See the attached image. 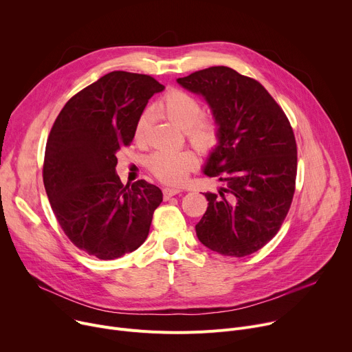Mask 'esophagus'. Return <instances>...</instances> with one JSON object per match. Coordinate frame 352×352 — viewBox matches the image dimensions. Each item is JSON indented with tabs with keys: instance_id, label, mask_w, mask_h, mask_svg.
<instances>
[{
	"instance_id": "esophagus-1",
	"label": "esophagus",
	"mask_w": 352,
	"mask_h": 352,
	"mask_svg": "<svg viewBox=\"0 0 352 352\" xmlns=\"http://www.w3.org/2000/svg\"><path fill=\"white\" fill-rule=\"evenodd\" d=\"M181 192L179 189H174V188H164L163 189V195H164V199H170L171 197H175Z\"/></svg>"
}]
</instances>
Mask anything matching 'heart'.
I'll return each mask as SVG.
<instances>
[{"mask_svg":"<svg viewBox=\"0 0 352 352\" xmlns=\"http://www.w3.org/2000/svg\"><path fill=\"white\" fill-rule=\"evenodd\" d=\"M163 115L185 131L188 142L199 153L209 154L220 143V124L213 116H205L201 101L179 88H171L158 101ZM151 123V112L144 111L135 129V138L142 142ZM197 166L195 157L189 151H157L148 158V170L164 184L179 185L186 181Z\"/></svg>","mask_w":352,"mask_h":352,"instance_id":"b5f03b06","label":"heart"}]
</instances>
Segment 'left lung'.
Wrapping results in <instances>:
<instances>
[{
    "label": "left lung",
    "instance_id": "1",
    "mask_svg": "<svg viewBox=\"0 0 352 352\" xmlns=\"http://www.w3.org/2000/svg\"><path fill=\"white\" fill-rule=\"evenodd\" d=\"M177 81L202 94L220 124V143L205 174L228 186L205 194L209 204L197 236L212 251L245 257L275 237L289 212L298 173L291 122L257 80L230 67H209Z\"/></svg>",
    "mask_w": 352,
    "mask_h": 352
}]
</instances>
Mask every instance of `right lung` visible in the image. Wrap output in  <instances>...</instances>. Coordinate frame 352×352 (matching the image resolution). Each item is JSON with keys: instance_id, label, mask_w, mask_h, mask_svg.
Returning <instances> with one entry per match:
<instances>
[{"instance_id": "add662e5", "label": "right lung", "mask_w": 352, "mask_h": 352, "mask_svg": "<svg viewBox=\"0 0 352 352\" xmlns=\"http://www.w3.org/2000/svg\"><path fill=\"white\" fill-rule=\"evenodd\" d=\"M163 89L151 76L112 72L73 95L52 126L43 162L47 198L70 241L100 260L139 248L163 201L155 185H123L115 173L116 151L131 146L147 101Z\"/></svg>"}]
</instances>
